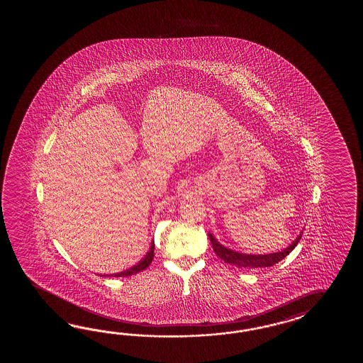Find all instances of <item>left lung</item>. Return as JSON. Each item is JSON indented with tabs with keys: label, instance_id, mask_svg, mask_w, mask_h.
<instances>
[{
	"label": "left lung",
	"instance_id": "obj_1",
	"mask_svg": "<svg viewBox=\"0 0 363 363\" xmlns=\"http://www.w3.org/2000/svg\"><path fill=\"white\" fill-rule=\"evenodd\" d=\"M302 238L301 235L294 240V242L286 247L284 250L278 252V253H271V255H245V253H239L231 249H227L222 244H219L214 236L211 233H208V239L211 241L213 249L216 252V255L223 259L224 262L236 266L240 269H255V267H271L274 264L280 262L283 258H286L294 250L296 245L298 244V241Z\"/></svg>",
	"mask_w": 363,
	"mask_h": 363
}]
</instances>
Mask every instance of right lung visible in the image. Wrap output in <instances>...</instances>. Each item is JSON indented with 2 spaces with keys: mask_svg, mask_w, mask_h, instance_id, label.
Segmentation results:
<instances>
[{
  "mask_svg": "<svg viewBox=\"0 0 363 363\" xmlns=\"http://www.w3.org/2000/svg\"><path fill=\"white\" fill-rule=\"evenodd\" d=\"M153 258H155V244H152V247L149 249V252H147V255L140 261L138 264H135V266H132L131 269H128V270L123 271V272H118V274H114L113 277H116V278H121V277H131V275H135V274H138L140 271L145 270L147 266L152 263L153 261ZM105 277H108V275H105Z\"/></svg>",
  "mask_w": 363,
  "mask_h": 363,
  "instance_id": "obj_1",
  "label": "right lung"
}]
</instances>
